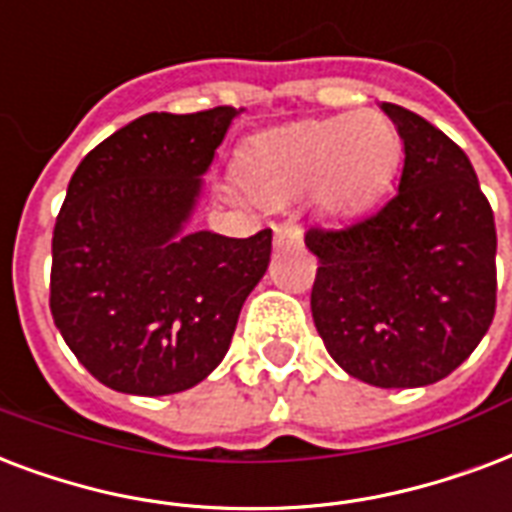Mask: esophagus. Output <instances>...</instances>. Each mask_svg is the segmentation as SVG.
<instances>
[{"mask_svg": "<svg viewBox=\"0 0 512 512\" xmlns=\"http://www.w3.org/2000/svg\"><path fill=\"white\" fill-rule=\"evenodd\" d=\"M300 241H303V233H300L298 225H292V222H279V225L273 228V247L276 249L300 247Z\"/></svg>", "mask_w": 512, "mask_h": 512, "instance_id": "obj_1", "label": "esophagus"}]
</instances>
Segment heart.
<instances>
[{"label": "heart", "mask_w": 512, "mask_h": 512, "mask_svg": "<svg viewBox=\"0 0 512 512\" xmlns=\"http://www.w3.org/2000/svg\"><path fill=\"white\" fill-rule=\"evenodd\" d=\"M403 155L397 126L378 109L300 120L255 136L239 161L241 182L265 204L314 193L327 212L373 201Z\"/></svg>", "instance_id": "obj_1"}]
</instances>
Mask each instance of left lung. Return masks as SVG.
I'll return each mask as SVG.
<instances>
[{
	"label": "left lung",
	"mask_w": 512,
	"mask_h": 512,
	"mask_svg": "<svg viewBox=\"0 0 512 512\" xmlns=\"http://www.w3.org/2000/svg\"><path fill=\"white\" fill-rule=\"evenodd\" d=\"M405 144L397 193L343 228H308L311 314L330 357L381 389L454 373L497 308V228L470 158L411 109L384 104Z\"/></svg>",
	"instance_id": "left-lung-1"
}]
</instances>
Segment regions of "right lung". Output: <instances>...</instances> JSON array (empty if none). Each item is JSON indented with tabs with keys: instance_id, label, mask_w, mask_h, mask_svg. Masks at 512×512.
Masks as SVG:
<instances>
[{
	"instance_id": "add662e5",
	"label": "right lung",
	"mask_w": 512,
	"mask_h": 512,
	"mask_svg": "<svg viewBox=\"0 0 512 512\" xmlns=\"http://www.w3.org/2000/svg\"><path fill=\"white\" fill-rule=\"evenodd\" d=\"M233 107L150 112L96 144L53 228L50 314L85 370L161 397L204 381L271 260V230L182 233Z\"/></svg>"
}]
</instances>
